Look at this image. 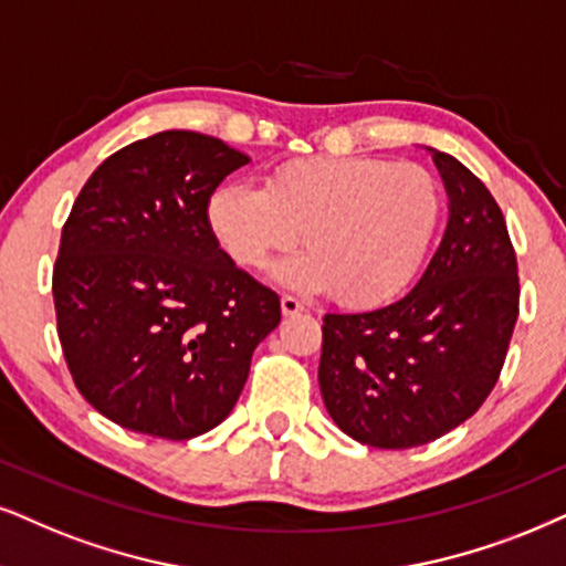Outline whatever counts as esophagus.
<instances>
[{"label": "esophagus", "mask_w": 566, "mask_h": 566, "mask_svg": "<svg viewBox=\"0 0 566 566\" xmlns=\"http://www.w3.org/2000/svg\"><path fill=\"white\" fill-rule=\"evenodd\" d=\"M303 311H305L303 300H297L292 295L282 297V313H284V316H297V313H303Z\"/></svg>", "instance_id": "esophagus-1"}]
</instances>
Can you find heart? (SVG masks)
<instances>
[{"mask_svg": "<svg viewBox=\"0 0 566 566\" xmlns=\"http://www.w3.org/2000/svg\"><path fill=\"white\" fill-rule=\"evenodd\" d=\"M441 190L418 164L370 156H307L279 164L263 188L221 182L206 224L240 269H263L300 240L307 250L279 263L276 282L374 307L410 287L439 230Z\"/></svg>", "mask_w": 566, "mask_h": 566, "instance_id": "b5f03b06", "label": "heart"}]
</instances>
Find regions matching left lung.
Returning <instances> with one entry per match:
<instances>
[{
	"instance_id": "obj_1",
	"label": "left lung",
	"mask_w": 566,
	"mask_h": 566,
	"mask_svg": "<svg viewBox=\"0 0 566 566\" xmlns=\"http://www.w3.org/2000/svg\"><path fill=\"white\" fill-rule=\"evenodd\" d=\"M433 156L449 219L415 287L370 311L326 313L318 386L349 439L410 449L473 418L517 324V259L502 209L464 164Z\"/></svg>"
}]
</instances>
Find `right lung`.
Masks as SVG:
<instances>
[{"label":"right lung","mask_w":566,"mask_h":566,"mask_svg":"<svg viewBox=\"0 0 566 566\" xmlns=\"http://www.w3.org/2000/svg\"><path fill=\"white\" fill-rule=\"evenodd\" d=\"M248 161L211 135L164 130L112 154L70 211L54 266L64 360L127 431L182 441L217 428L282 321L276 292L206 224V200Z\"/></svg>","instance_id":"add662e5"}]
</instances>
